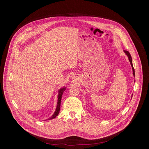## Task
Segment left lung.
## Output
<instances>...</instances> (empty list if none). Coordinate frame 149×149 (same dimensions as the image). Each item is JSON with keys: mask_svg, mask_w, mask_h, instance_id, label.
<instances>
[{"mask_svg": "<svg viewBox=\"0 0 149 149\" xmlns=\"http://www.w3.org/2000/svg\"><path fill=\"white\" fill-rule=\"evenodd\" d=\"M124 52L125 54V55L128 56V58H129V60L130 61V63L131 64V66H132V70H133V75L134 76V77H135V71H134V67L133 66V62H132V56L129 53V51H123ZM134 82H135V81H134ZM133 97V95H132V98Z\"/></svg>", "mask_w": 149, "mask_h": 149, "instance_id": "left-lung-1", "label": "left lung"}]
</instances>
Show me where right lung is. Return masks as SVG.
<instances>
[{"mask_svg": "<svg viewBox=\"0 0 149 149\" xmlns=\"http://www.w3.org/2000/svg\"><path fill=\"white\" fill-rule=\"evenodd\" d=\"M66 90V87H63L62 88H60L58 90V97H57V104H56V107L55 109V112L54 113V114H52V116H51V117H49V118H48L47 120H52L55 118L59 114V111H60V107H61V98H62V94L64 92V91Z\"/></svg>", "mask_w": 149, "mask_h": 149, "instance_id": "right-lung-1", "label": "right lung"}]
</instances>
